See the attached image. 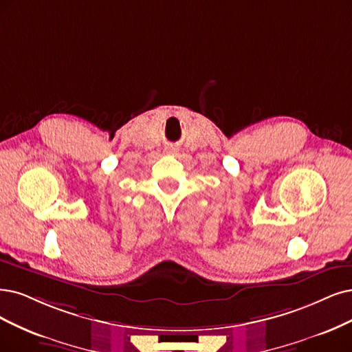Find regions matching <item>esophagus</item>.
Masks as SVG:
<instances>
[{
    "label": "esophagus",
    "mask_w": 352,
    "mask_h": 352,
    "mask_svg": "<svg viewBox=\"0 0 352 352\" xmlns=\"http://www.w3.org/2000/svg\"><path fill=\"white\" fill-rule=\"evenodd\" d=\"M166 153H177V149L175 148H168Z\"/></svg>",
    "instance_id": "1"
}]
</instances>
